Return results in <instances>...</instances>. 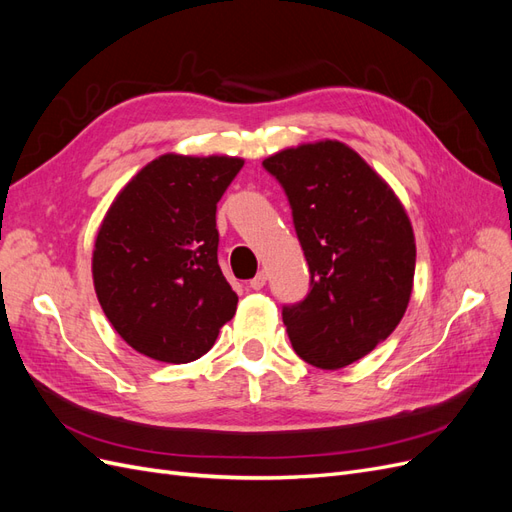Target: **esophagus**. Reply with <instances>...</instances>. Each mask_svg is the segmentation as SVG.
<instances>
[{"instance_id":"1","label":"esophagus","mask_w":512,"mask_h":512,"mask_svg":"<svg viewBox=\"0 0 512 512\" xmlns=\"http://www.w3.org/2000/svg\"><path fill=\"white\" fill-rule=\"evenodd\" d=\"M265 284H267V273H265V271H258L254 280H250V288H252V290L265 288Z\"/></svg>"}]
</instances>
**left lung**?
I'll return each mask as SVG.
<instances>
[{
    "label": "left lung",
    "mask_w": 512,
    "mask_h": 512,
    "mask_svg": "<svg viewBox=\"0 0 512 512\" xmlns=\"http://www.w3.org/2000/svg\"><path fill=\"white\" fill-rule=\"evenodd\" d=\"M282 183L312 290L284 305L290 344L320 369L363 359L404 318L416 243L397 194L339 141L288 147L262 162Z\"/></svg>",
    "instance_id": "obj_1"
}]
</instances>
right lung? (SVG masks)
<instances>
[{
    "label": "right lung",
    "instance_id": "right-lung-1",
    "mask_svg": "<svg viewBox=\"0 0 512 512\" xmlns=\"http://www.w3.org/2000/svg\"><path fill=\"white\" fill-rule=\"evenodd\" d=\"M241 166L230 156L164 153L104 215L91 258L98 301L123 342L149 359H200L237 312L218 265L215 209Z\"/></svg>",
    "mask_w": 512,
    "mask_h": 512
}]
</instances>
